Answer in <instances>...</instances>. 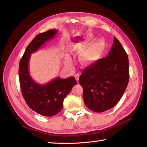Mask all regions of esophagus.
<instances>
[{"mask_svg": "<svg viewBox=\"0 0 147 147\" xmlns=\"http://www.w3.org/2000/svg\"><path fill=\"white\" fill-rule=\"evenodd\" d=\"M74 77H75V79H76V80L78 82V79H79V77H80V74H76L74 75Z\"/></svg>", "mask_w": 147, "mask_h": 147, "instance_id": "obj_1", "label": "esophagus"}]
</instances>
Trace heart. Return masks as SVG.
I'll return each instance as SVG.
<instances>
[{
  "instance_id": "b5f03b06",
  "label": "heart",
  "mask_w": 147,
  "mask_h": 147,
  "mask_svg": "<svg viewBox=\"0 0 147 147\" xmlns=\"http://www.w3.org/2000/svg\"><path fill=\"white\" fill-rule=\"evenodd\" d=\"M104 45L101 40L92 43L84 50L80 56V60L83 65H89L95 61L104 50Z\"/></svg>"
}]
</instances>
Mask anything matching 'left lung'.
<instances>
[{"label": "left lung", "mask_w": 147, "mask_h": 147, "mask_svg": "<svg viewBox=\"0 0 147 147\" xmlns=\"http://www.w3.org/2000/svg\"><path fill=\"white\" fill-rule=\"evenodd\" d=\"M129 78L127 55L114 37L108 56L86 67L79 78L84 104L89 109L99 113L113 107L125 91Z\"/></svg>", "instance_id": "obj_1"}]
</instances>
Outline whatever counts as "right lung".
<instances>
[{
	"label": "right lung",
	"mask_w": 147,
	"mask_h": 147,
	"mask_svg": "<svg viewBox=\"0 0 147 147\" xmlns=\"http://www.w3.org/2000/svg\"><path fill=\"white\" fill-rule=\"evenodd\" d=\"M57 30L51 29L37 35L26 48L20 62L19 79L21 92L26 104L32 110L45 117H52L63 109V100L77 84L74 77H57L45 84H38L31 77L29 62L32 53L53 38Z\"/></svg>",
	"instance_id": "1"
}]
</instances>
